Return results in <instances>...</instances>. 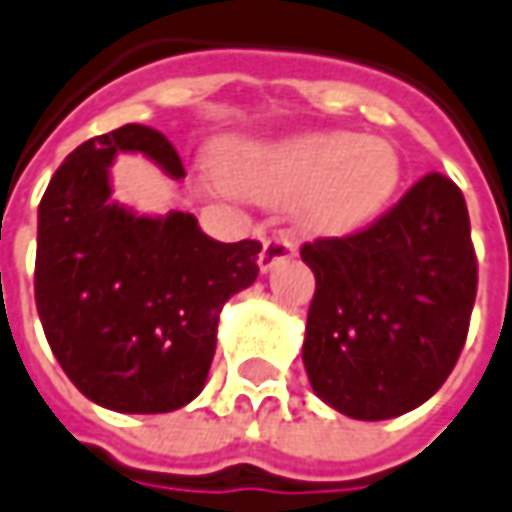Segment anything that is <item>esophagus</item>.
Masks as SVG:
<instances>
[{
  "mask_svg": "<svg viewBox=\"0 0 512 512\" xmlns=\"http://www.w3.org/2000/svg\"><path fill=\"white\" fill-rule=\"evenodd\" d=\"M296 256V245L287 239V236H270L265 239V247H262V253H259V267H262V273L267 270H273L276 265H282L287 259H293Z\"/></svg>",
  "mask_w": 512,
  "mask_h": 512,
  "instance_id": "obj_1",
  "label": "esophagus"
}]
</instances>
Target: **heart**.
Listing matches in <instances>:
<instances>
[{"mask_svg": "<svg viewBox=\"0 0 512 512\" xmlns=\"http://www.w3.org/2000/svg\"><path fill=\"white\" fill-rule=\"evenodd\" d=\"M222 173L216 187H233L262 205H293L302 230L339 239L382 216L402 182V159L379 136L316 130L236 139L225 148Z\"/></svg>", "mask_w": 512, "mask_h": 512, "instance_id": "1", "label": "heart"}]
</instances>
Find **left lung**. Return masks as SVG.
<instances>
[{
  "mask_svg": "<svg viewBox=\"0 0 512 512\" xmlns=\"http://www.w3.org/2000/svg\"><path fill=\"white\" fill-rule=\"evenodd\" d=\"M316 276L305 362L313 393L350 419L424 404L459 362L476 253L459 187L427 173L362 233L302 247Z\"/></svg>",
  "mask_w": 512,
  "mask_h": 512,
  "instance_id": "8db88e82",
  "label": "left lung"
}]
</instances>
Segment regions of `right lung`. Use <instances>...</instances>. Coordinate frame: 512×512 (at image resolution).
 Returning <instances> with one entry per match:
<instances>
[{"label": "right lung", "instance_id": "right-lung-1", "mask_svg": "<svg viewBox=\"0 0 512 512\" xmlns=\"http://www.w3.org/2000/svg\"><path fill=\"white\" fill-rule=\"evenodd\" d=\"M116 153H142L170 179L185 176L165 133L145 125L73 150L39 202L36 310L56 362L90 402L170 413L202 393L219 313L256 282L262 245L216 242L193 213L139 216L113 202Z\"/></svg>", "mask_w": 512, "mask_h": 512}]
</instances>
